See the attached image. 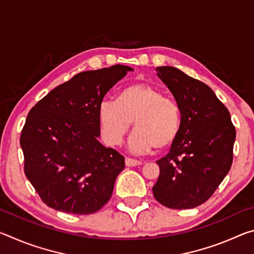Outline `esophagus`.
I'll list each match as a JSON object with an SVG mask.
<instances>
[{"label": "esophagus", "mask_w": 254, "mask_h": 254, "mask_svg": "<svg viewBox=\"0 0 254 254\" xmlns=\"http://www.w3.org/2000/svg\"><path fill=\"white\" fill-rule=\"evenodd\" d=\"M140 160H136V159H132V158H126V165L127 167H135V166H140L141 165Z\"/></svg>", "instance_id": "1"}]
</instances>
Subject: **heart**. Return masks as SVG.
Segmentation results:
<instances>
[{
	"label": "heart",
	"instance_id": "b5f03b06",
	"mask_svg": "<svg viewBox=\"0 0 254 254\" xmlns=\"http://www.w3.org/2000/svg\"><path fill=\"white\" fill-rule=\"evenodd\" d=\"M102 134L110 145L122 142L133 122L134 132L128 145L134 152L166 149L175 142L182 124L177 103L160 89L144 83L127 85L117 102L104 101L98 109Z\"/></svg>",
	"mask_w": 254,
	"mask_h": 254
}]
</instances>
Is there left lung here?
I'll return each instance as SVG.
<instances>
[{
  "label": "left lung",
  "instance_id": "1",
  "mask_svg": "<svg viewBox=\"0 0 254 254\" xmlns=\"http://www.w3.org/2000/svg\"><path fill=\"white\" fill-rule=\"evenodd\" d=\"M179 106L182 124L168 154L157 161L160 175L152 187L161 205L194 208L214 194L233 161L235 127L212 88L178 68L157 67Z\"/></svg>",
  "mask_w": 254,
  "mask_h": 254
}]
</instances>
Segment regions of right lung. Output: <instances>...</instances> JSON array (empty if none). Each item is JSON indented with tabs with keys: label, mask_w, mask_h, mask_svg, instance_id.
<instances>
[{
	"label": "right lung",
	"mask_w": 254,
	"mask_h": 254,
	"mask_svg": "<svg viewBox=\"0 0 254 254\" xmlns=\"http://www.w3.org/2000/svg\"><path fill=\"white\" fill-rule=\"evenodd\" d=\"M130 70L114 65L79 72L29 112L20 136L24 174L47 206L87 215L110 200L126 163L122 154L97 140L98 109Z\"/></svg>",
	"instance_id": "right-lung-1"
}]
</instances>
